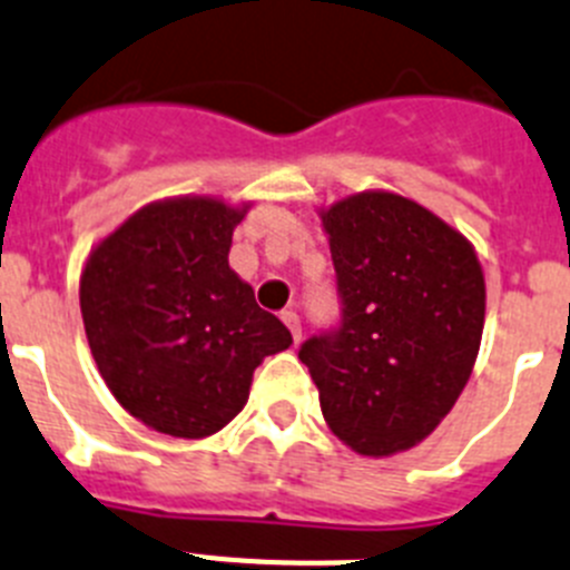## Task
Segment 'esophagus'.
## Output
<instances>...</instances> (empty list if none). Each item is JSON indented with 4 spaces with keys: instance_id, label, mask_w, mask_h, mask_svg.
Wrapping results in <instances>:
<instances>
[{
    "instance_id": "34e87169",
    "label": "esophagus",
    "mask_w": 570,
    "mask_h": 570,
    "mask_svg": "<svg viewBox=\"0 0 570 570\" xmlns=\"http://www.w3.org/2000/svg\"><path fill=\"white\" fill-rule=\"evenodd\" d=\"M281 321H284V324L289 326L292 341L298 344V341H301V318H298V313H292V309H286V313H281Z\"/></svg>"
}]
</instances>
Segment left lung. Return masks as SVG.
Instances as JSON below:
<instances>
[{
	"instance_id": "8db88e82",
	"label": "left lung",
	"mask_w": 570,
	"mask_h": 570,
	"mask_svg": "<svg viewBox=\"0 0 570 570\" xmlns=\"http://www.w3.org/2000/svg\"><path fill=\"white\" fill-rule=\"evenodd\" d=\"M344 318L298 358L321 413L358 456L422 444L453 410L484 330V272L468 237L384 189L321 206Z\"/></svg>"
}]
</instances>
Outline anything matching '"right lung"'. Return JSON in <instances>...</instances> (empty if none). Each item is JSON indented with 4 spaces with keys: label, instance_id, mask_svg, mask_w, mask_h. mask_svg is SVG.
I'll list each match as a JSON object with an SVG mask.
<instances>
[{
    "label": "right lung",
    "instance_id": "add662e5",
    "mask_svg": "<svg viewBox=\"0 0 570 570\" xmlns=\"http://www.w3.org/2000/svg\"><path fill=\"white\" fill-rule=\"evenodd\" d=\"M252 203L180 195L146 203L79 275V309L102 381L157 433L206 439L249 399L252 373L292 335L229 266Z\"/></svg>",
    "mask_w": 570,
    "mask_h": 570
}]
</instances>
